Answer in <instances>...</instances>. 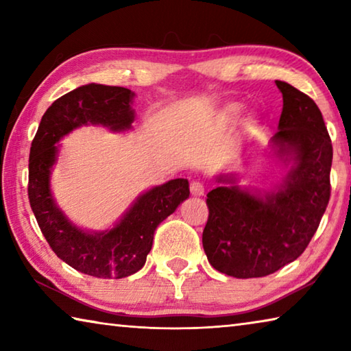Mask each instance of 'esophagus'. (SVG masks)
Instances as JSON below:
<instances>
[{
	"mask_svg": "<svg viewBox=\"0 0 351 351\" xmlns=\"http://www.w3.org/2000/svg\"><path fill=\"white\" fill-rule=\"evenodd\" d=\"M190 192H192V195H195V197H203L204 195L203 182L192 181V184H190Z\"/></svg>",
	"mask_w": 351,
	"mask_h": 351,
	"instance_id": "1",
	"label": "esophagus"
}]
</instances>
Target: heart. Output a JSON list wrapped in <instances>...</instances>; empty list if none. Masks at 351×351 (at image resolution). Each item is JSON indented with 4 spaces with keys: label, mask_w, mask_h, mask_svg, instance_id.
<instances>
[{
    "label": "heart",
    "mask_w": 351,
    "mask_h": 351,
    "mask_svg": "<svg viewBox=\"0 0 351 351\" xmlns=\"http://www.w3.org/2000/svg\"><path fill=\"white\" fill-rule=\"evenodd\" d=\"M239 110H240V108H239V106H237V105H232V106H230V108H229L230 112H239Z\"/></svg>",
    "instance_id": "1"
}]
</instances>
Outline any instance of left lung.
Returning <instances> with one entry per match:
<instances>
[{"label":"left lung","mask_w":351,"mask_h":351,"mask_svg":"<svg viewBox=\"0 0 351 351\" xmlns=\"http://www.w3.org/2000/svg\"><path fill=\"white\" fill-rule=\"evenodd\" d=\"M276 85L283 110L269 145L287 175L260 190L223 173L207 193L204 252L213 268L237 278L269 276L294 261L316 234L330 199L332 147L322 112L289 83Z\"/></svg>","instance_id":"1"}]
</instances>
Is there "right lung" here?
Listing matches in <instances>:
<instances>
[{"mask_svg":"<svg viewBox=\"0 0 351 351\" xmlns=\"http://www.w3.org/2000/svg\"><path fill=\"white\" fill-rule=\"evenodd\" d=\"M134 93L88 83L57 99L41 117L29 156V203L46 241L64 263L83 274L122 278L145 265L154 230L189 198V181L176 178L142 192L105 230H86L66 217L52 195L51 175L64 136L83 125L123 133L134 122Z\"/></svg>","mask_w":351,"mask_h":351,"instance_id":"add662e5","label":"right lung"}]
</instances>
